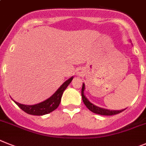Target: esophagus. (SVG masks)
I'll use <instances>...</instances> for the list:
<instances>
[{"label":"esophagus","instance_id":"1","mask_svg":"<svg viewBox=\"0 0 146 146\" xmlns=\"http://www.w3.org/2000/svg\"><path fill=\"white\" fill-rule=\"evenodd\" d=\"M77 73H78V75H79V76H82V70H78V72H77Z\"/></svg>","mask_w":146,"mask_h":146}]
</instances>
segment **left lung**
Segmentation results:
<instances>
[{
	"mask_svg": "<svg viewBox=\"0 0 146 146\" xmlns=\"http://www.w3.org/2000/svg\"><path fill=\"white\" fill-rule=\"evenodd\" d=\"M84 89H85V85L84 84H82V100H83L84 104H85V106H87L89 110H90L91 111L94 112V113L98 114V115H117V114L120 113L121 111H124L126 109L122 110H106V109L101 108V107H98V106H96L93 104H92L91 102L89 101V100L87 99V98L85 97V96L84 95Z\"/></svg>",
	"mask_w": 146,
	"mask_h": 146,
	"instance_id": "left-lung-1",
	"label": "left lung"
}]
</instances>
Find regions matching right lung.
I'll return each instance as SVG.
<instances>
[{
  "label": "right lung",
  "mask_w": 146,
  "mask_h": 146,
  "mask_svg": "<svg viewBox=\"0 0 146 146\" xmlns=\"http://www.w3.org/2000/svg\"><path fill=\"white\" fill-rule=\"evenodd\" d=\"M73 77L70 78L69 79L66 81L65 82L61 85V87L56 91L53 96H50L49 98H48L45 101H42L41 103H39L35 105H25L21 104L15 101V103L22 110H23L25 112L32 115H43L48 114L59 106V104L61 102V98L63 94V92L65 90V89L68 87L70 83L73 80Z\"/></svg>",
  "instance_id": "right-lung-1"
}]
</instances>
